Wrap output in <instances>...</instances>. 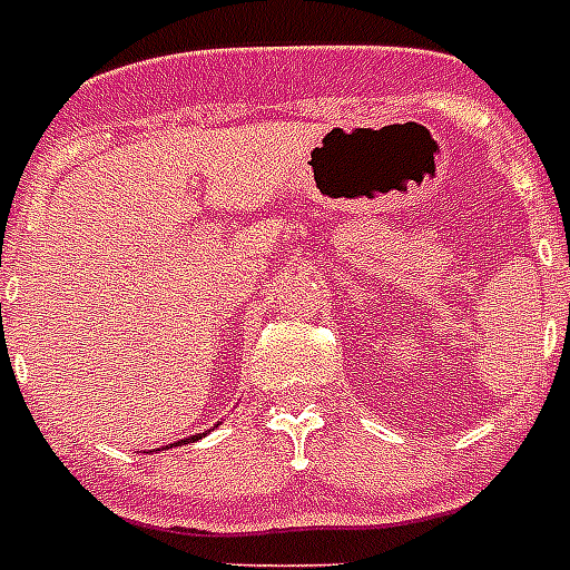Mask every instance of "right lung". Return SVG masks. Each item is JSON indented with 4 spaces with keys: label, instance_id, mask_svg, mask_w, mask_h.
I'll return each instance as SVG.
<instances>
[{
    "label": "right lung",
    "instance_id": "right-lung-1",
    "mask_svg": "<svg viewBox=\"0 0 570 570\" xmlns=\"http://www.w3.org/2000/svg\"><path fill=\"white\" fill-rule=\"evenodd\" d=\"M196 439H202V436H189V439H180V442H175V445H187V442H196Z\"/></svg>",
    "mask_w": 570,
    "mask_h": 570
}]
</instances>
